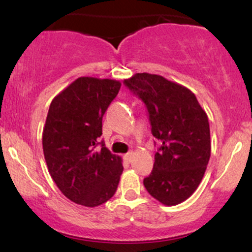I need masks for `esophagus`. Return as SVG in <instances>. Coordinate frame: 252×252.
I'll return each mask as SVG.
<instances>
[{"mask_svg":"<svg viewBox=\"0 0 252 252\" xmlns=\"http://www.w3.org/2000/svg\"><path fill=\"white\" fill-rule=\"evenodd\" d=\"M132 156H134V153H132V152H130V153H128V154H126V155H124V160H126V162H131V160H132Z\"/></svg>","mask_w":252,"mask_h":252,"instance_id":"1","label":"esophagus"}]
</instances>
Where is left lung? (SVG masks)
I'll list each match as a JSON object with an SVG mask.
<instances>
[{
  "label": "left lung",
  "mask_w": 252,
  "mask_h": 252,
  "mask_svg": "<svg viewBox=\"0 0 252 252\" xmlns=\"http://www.w3.org/2000/svg\"><path fill=\"white\" fill-rule=\"evenodd\" d=\"M123 83L146 104L153 136L161 142L144 187L163 205L180 204L198 189L210 160L206 112L190 90L162 76L136 73Z\"/></svg>",
  "instance_id": "8db88e82"
}]
</instances>
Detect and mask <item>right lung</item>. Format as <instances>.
<instances>
[{
	"mask_svg": "<svg viewBox=\"0 0 252 252\" xmlns=\"http://www.w3.org/2000/svg\"><path fill=\"white\" fill-rule=\"evenodd\" d=\"M121 85L114 79L80 77L54 97L48 110L42 131L48 172L63 194L83 206L108 201L123 172L121 156L98 142L103 116Z\"/></svg>",
	"mask_w": 252,
	"mask_h": 252,
	"instance_id": "right-lung-1",
	"label": "right lung"
}]
</instances>
